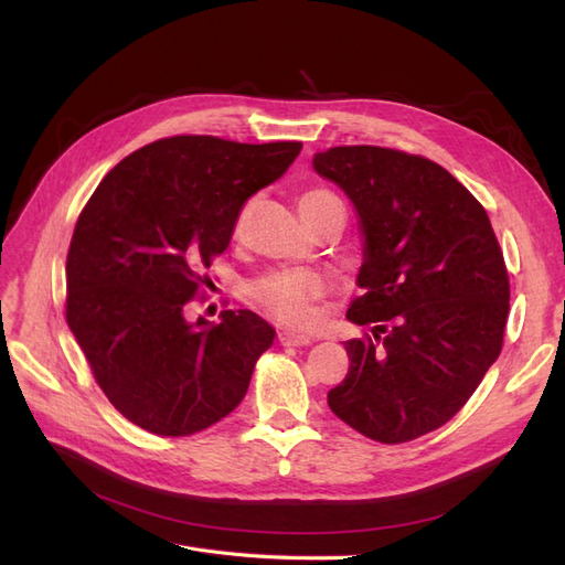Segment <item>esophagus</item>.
<instances>
[{
    "instance_id": "esophagus-1",
    "label": "esophagus",
    "mask_w": 565,
    "mask_h": 565,
    "mask_svg": "<svg viewBox=\"0 0 565 565\" xmlns=\"http://www.w3.org/2000/svg\"><path fill=\"white\" fill-rule=\"evenodd\" d=\"M278 339H280V344L282 347H309L311 344V337H306V334H295V332H280L278 334Z\"/></svg>"
}]
</instances>
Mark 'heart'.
<instances>
[{
    "label": "heart",
    "mask_w": 565,
    "mask_h": 565,
    "mask_svg": "<svg viewBox=\"0 0 565 565\" xmlns=\"http://www.w3.org/2000/svg\"><path fill=\"white\" fill-rule=\"evenodd\" d=\"M337 200L332 193L311 188L303 191L299 198L301 214H311L320 204ZM249 214V204L241 210L235 221V231L245 226ZM328 292V282L316 270H273L268 276L254 280L249 285V299L254 306H259L264 313L273 320H278L287 328H311L318 318L316 303Z\"/></svg>",
    "instance_id": "heart-1"
}]
</instances>
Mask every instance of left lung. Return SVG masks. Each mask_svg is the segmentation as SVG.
<instances>
[{"label":"left lung","instance_id":"obj_1","mask_svg":"<svg viewBox=\"0 0 565 565\" xmlns=\"http://www.w3.org/2000/svg\"><path fill=\"white\" fill-rule=\"evenodd\" d=\"M361 218L363 266L347 318L349 374L332 413L363 436L407 443L450 422L498 361L509 276L490 218L440 164L380 146L313 156Z\"/></svg>","mask_w":565,"mask_h":565}]
</instances>
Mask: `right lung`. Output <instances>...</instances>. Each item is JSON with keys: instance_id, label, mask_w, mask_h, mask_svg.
I'll return each mask as SVG.
<instances>
[{"instance_id": "obj_1", "label": "right lung", "mask_w": 565, "mask_h": 565, "mask_svg": "<svg viewBox=\"0 0 565 565\" xmlns=\"http://www.w3.org/2000/svg\"><path fill=\"white\" fill-rule=\"evenodd\" d=\"M299 141L172 136L127 156L82 210L67 252L65 318L119 415L191 436L245 398L276 330L252 311L188 322L202 268L231 243L247 198L278 181Z\"/></svg>"}]
</instances>
